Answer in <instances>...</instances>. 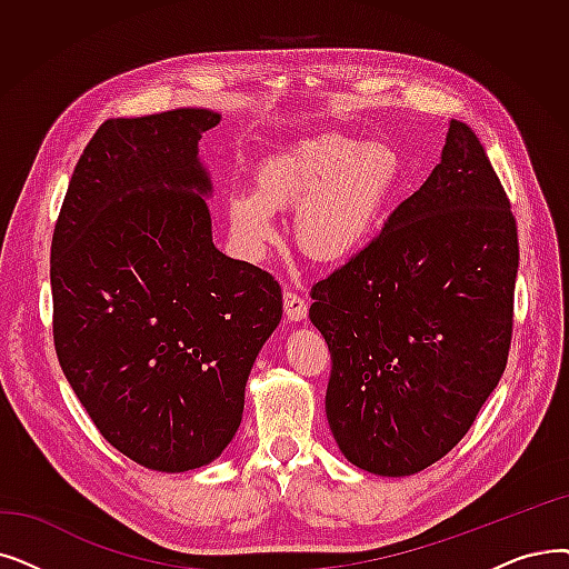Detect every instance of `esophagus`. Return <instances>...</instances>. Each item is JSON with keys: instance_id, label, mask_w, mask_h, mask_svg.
Returning a JSON list of instances; mask_svg holds the SVG:
<instances>
[{"instance_id": "obj_1", "label": "esophagus", "mask_w": 569, "mask_h": 569, "mask_svg": "<svg viewBox=\"0 0 569 569\" xmlns=\"http://www.w3.org/2000/svg\"><path fill=\"white\" fill-rule=\"evenodd\" d=\"M283 311H286V318L292 320V323H298V320H305L307 313H309V305L305 298H300L298 292L292 290H286L283 292Z\"/></svg>"}]
</instances>
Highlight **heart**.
<instances>
[{
  "instance_id": "b5f03b06",
  "label": "heart",
  "mask_w": 569,
  "mask_h": 569,
  "mask_svg": "<svg viewBox=\"0 0 569 569\" xmlns=\"http://www.w3.org/2000/svg\"><path fill=\"white\" fill-rule=\"evenodd\" d=\"M400 174L402 160L386 141L339 132L292 139L258 164L253 192L230 194V237L258 260L277 241L274 213L298 209V249L320 264H346L372 241Z\"/></svg>"
}]
</instances>
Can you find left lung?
<instances>
[{
  "label": "left lung",
  "mask_w": 569,
  "mask_h": 569,
  "mask_svg": "<svg viewBox=\"0 0 569 569\" xmlns=\"http://www.w3.org/2000/svg\"><path fill=\"white\" fill-rule=\"evenodd\" d=\"M518 234L477 134L451 120L428 181L381 234L313 283L332 372L326 413L343 458L409 477L465 437L509 356Z\"/></svg>",
  "instance_id": "obj_1"
}]
</instances>
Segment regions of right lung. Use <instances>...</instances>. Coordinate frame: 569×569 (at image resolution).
Wrapping results in <instances>:
<instances>
[{
  "mask_svg": "<svg viewBox=\"0 0 569 569\" xmlns=\"http://www.w3.org/2000/svg\"><path fill=\"white\" fill-rule=\"evenodd\" d=\"M220 113L113 118L73 169L51 246L62 372L102 437L158 472L228 449L283 300L211 237L202 132Z\"/></svg>",
  "mask_w": 569,
  "mask_h": 569,
  "instance_id": "add662e5",
  "label": "right lung"
}]
</instances>
